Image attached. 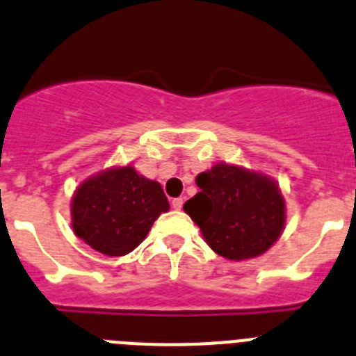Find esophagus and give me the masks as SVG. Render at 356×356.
Returning <instances> with one entry per match:
<instances>
[{"label": "esophagus", "mask_w": 356, "mask_h": 356, "mask_svg": "<svg viewBox=\"0 0 356 356\" xmlns=\"http://www.w3.org/2000/svg\"><path fill=\"white\" fill-rule=\"evenodd\" d=\"M171 205L175 210H181V207H184V197H175L171 201Z\"/></svg>", "instance_id": "obj_1"}]
</instances>
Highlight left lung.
I'll use <instances>...</instances> for the list:
<instances>
[{
	"label": "left lung",
	"instance_id": "left-lung-1",
	"mask_svg": "<svg viewBox=\"0 0 356 356\" xmlns=\"http://www.w3.org/2000/svg\"><path fill=\"white\" fill-rule=\"evenodd\" d=\"M200 193L184 210L207 244L229 260L266 253L285 225V203L275 181L235 165L217 163L197 175Z\"/></svg>",
	"mask_w": 356,
	"mask_h": 356
}]
</instances>
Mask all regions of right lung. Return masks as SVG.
Wrapping results in <instances>:
<instances>
[{"mask_svg":"<svg viewBox=\"0 0 356 356\" xmlns=\"http://www.w3.org/2000/svg\"><path fill=\"white\" fill-rule=\"evenodd\" d=\"M169 203L156 181L134 168L110 169L83 181L72 197L74 234L92 250L108 257L130 253Z\"/></svg>","mask_w":356,"mask_h":356,"instance_id":"add662e5","label":"right lung"}]
</instances>
